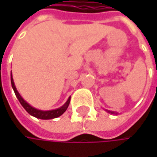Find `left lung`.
I'll return each mask as SVG.
<instances>
[{"label": "left lung", "instance_id": "8db88e82", "mask_svg": "<svg viewBox=\"0 0 157 157\" xmlns=\"http://www.w3.org/2000/svg\"><path fill=\"white\" fill-rule=\"evenodd\" d=\"M106 112H108V113H113V114H117L118 113H115V112H112V111H108V110H105Z\"/></svg>", "mask_w": 157, "mask_h": 157}]
</instances>
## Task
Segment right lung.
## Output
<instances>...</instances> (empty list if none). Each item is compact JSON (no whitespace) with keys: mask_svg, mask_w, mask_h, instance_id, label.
<instances>
[{"mask_svg":"<svg viewBox=\"0 0 157 157\" xmlns=\"http://www.w3.org/2000/svg\"><path fill=\"white\" fill-rule=\"evenodd\" d=\"M11 85H12V88L15 92V96L16 98L18 99V100L20 101L21 105L23 106V108L26 110V111L34 117L38 118V119H42V120H51V119H54V118L59 117L60 115H62L64 112L66 111L67 107L70 104V100H71V97H69V99L67 100V101L64 103V105H63L61 107L57 108V109H54V110H50V111H42V110H38L36 108H35L33 106L29 105V103H27L25 100L21 98V96L19 94L18 91L16 90L15 86V83L13 80V78H12V73H11Z\"/></svg>","mask_w":157,"mask_h":157,"instance_id":"add662e5","label":"right lung"}]
</instances>
